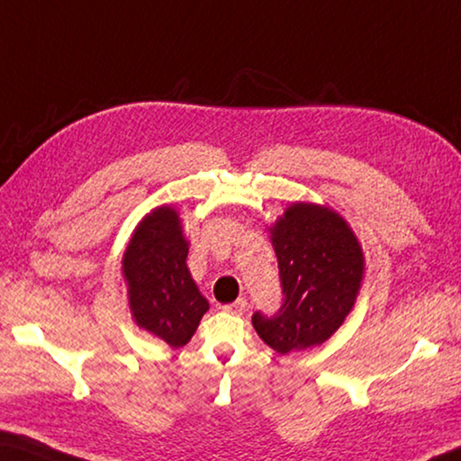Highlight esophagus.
I'll return each instance as SVG.
<instances>
[{
	"instance_id": "esophagus-1",
	"label": "esophagus",
	"mask_w": 461,
	"mask_h": 461,
	"mask_svg": "<svg viewBox=\"0 0 461 461\" xmlns=\"http://www.w3.org/2000/svg\"><path fill=\"white\" fill-rule=\"evenodd\" d=\"M221 309L228 311V313H231V315H244L248 311V303L244 299H240L236 303H231V305H223Z\"/></svg>"
}]
</instances>
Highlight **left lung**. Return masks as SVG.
Listing matches in <instances>:
<instances>
[{
	"label": "left lung",
	"mask_w": 461,
	"mask_h": 461,
	"mask_svg": "<svg viewBox=\"0 0 461 461\" xmlns=\"http://www.w3.org/2000/svg\"><path fill=\"white\" fill-rule=\"evenodd\" d=\"M272 231L280 307L252 325L278 354L319 346L343 323L360 291L364 256L352 230L330 209L294 203Z\"/></svg>",
	"instance_id": "8db88e82"
}]
</instances>
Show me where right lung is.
Wrapping results in <instances>:
<instances>
[{
	"label": "right lung",
	"instance_id": "1",
	"mask_svg": "<svg viewBox=\"0 0 461 461\" xmlns=\"http://www.w3.org/2000/svg\"><path fill=\"white\" fill-rule=\"evenodd\" d=\"M186 252L176 212L158 207L140 221L123 256L136 323L173 348L193 338L209 309L186 268Z\"/></svg>",
	"mask_w": 461,
	"mask_h": 461
}]
</instances>
